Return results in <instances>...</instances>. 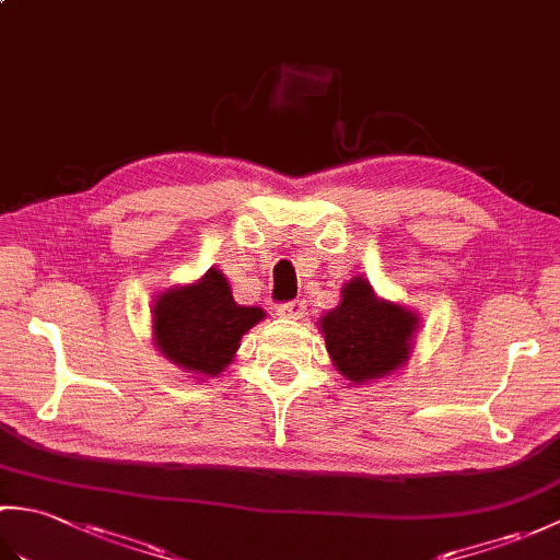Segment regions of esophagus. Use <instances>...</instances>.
Listing matches in <instances>:
<instances>
[{
    "label": "esophagus",
    "mask_w": 560,
    "mask_h": 560,
    "mask_svg": "<svg viewBox=\"0 0 560 560\" xmlns=\"http://www.w3.org/2000/svg\"><path fill=\"white\" fill-rule=\"evenodd\" d=\"M277 313H279L281 317H287V319H301V317L305 315V303H303V301L281 303V305L277 307Z\"/></svg>",
    "instance_id": "obj_1"
}]
</instances>
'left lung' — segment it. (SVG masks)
<instances>
[{
	"label": "left lung",
	"mask_w": 560,
	"mask_h": 560,
	"mask_svg": "<svg viewBox=\"0 0 560 560\" xmlns=\"http://www.w3.org/2000/svg\"><path fill=\"white\" fill-rule=\"evenodd\" d=\"M337 371L351 385L395 375L411 359L421 317L407 305L380 299L371 281L353 277L341 287L337 307L317 319Z\"/></svg>",
	"instance_id": "8db88e82"
}]
</instances>
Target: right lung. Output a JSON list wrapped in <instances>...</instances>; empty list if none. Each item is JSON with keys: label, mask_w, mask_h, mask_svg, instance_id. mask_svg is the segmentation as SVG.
<instances>
[{"label": "right lung", "mask_w": 560, "mask_h": 560, "mask_svg": "<svg viewBox=\"0 0 560 560\" xmlns=\"http://www.w3.org/2000/svg\"><path fill=\"white\" fill-rule=\"evenodd\" d=\"M267 313L257 305H237L223 271L171 287L151 305V335L156 349L195 380L219 377L235 359L241 339Z\"/></svg>", "instance_id": "1"}]
</instances>
